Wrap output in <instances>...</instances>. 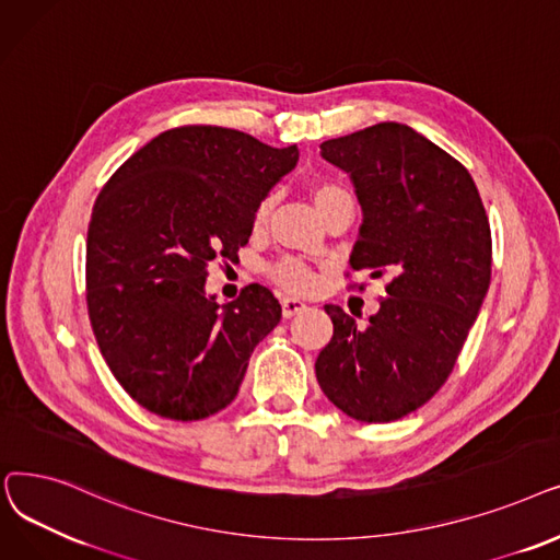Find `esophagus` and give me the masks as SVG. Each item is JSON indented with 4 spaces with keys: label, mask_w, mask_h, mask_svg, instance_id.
Listing matches in <instances>:
<instances>
[{
    "label": "esophagus",
    "mask_w": 560,
    "mask_h": 560,
    "mask_svg": "<svg viewBox=\"0 0 560 560\" xmlns=\"http://www.w3.org/2000/svg\"><path fill=\"white\" fill-rule=\"evenodd\" d=\"M280 303H282V316L284 318H291V316H296V314L307 310V305L303 301H299V299H282Z\"/></svg>",
    "instance_id": "34e87169"
}]
</instances>
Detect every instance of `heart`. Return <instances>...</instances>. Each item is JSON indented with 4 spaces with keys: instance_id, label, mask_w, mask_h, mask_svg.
Returning a JSON list of instances; mask_svg holds the SVG:
<instances>
[{
    "instance_id": "heart-1",
    "label": "heart",
    "mask_w": 560,
    "mask_h": 560,
    "mask_svg": "<svg viewBox=\"0 0 560 560\" xmlns=\"http://www.w3.org/2000/svg\"><path fill=\"white\" fill-rule=\"evenodd\" d=\"M310 196H312V200H314L318 211H324L328 205H332L337 200L351 198V194L346 191L343 186L335 184V182H314L310 186ZM273 202H276L273 196L264 198L259 202V207L255 211V225H264L266 223V219H269L271 209H273ZM271 276H273V280L280 287H284L289 291H296V294H307V291H312L314 284H316V276L307 269L305 264H301L296 259H284V261L276 264L273 269H271Z\"/></svg>"
}]
</instances>
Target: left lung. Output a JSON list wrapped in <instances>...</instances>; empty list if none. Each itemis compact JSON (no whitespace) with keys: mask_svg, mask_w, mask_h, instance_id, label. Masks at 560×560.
Instances as JSON below:
<instances>
[{"mask_svg":"<svg viewBox=\"0 0 560 560\" xmlns=\"http://www.w3.org/2000/svg\"><path fill=\"white\" fill-rule=\"evenodd\" d=\"M322 156L349 173L362 207L353 271L392 280L366 326L326 305L335 330L316 381L358 421L401 419L444 385L483 305L490 223L467 168L408 125L324 141Z\"/></svg>","mask_w":560,"mask_h":560,"instance_id":"obj_1","label":"left lung"}]
</instances>
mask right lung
<instances>
[{"instance_id":"add662e5","label":"right lung","mask_w":560,"mask_h":560,"mask_svg":"<svg viewBox=\"0 0 560 560\" xmlns=\"http://www.w3.org/2000/svg\"><path fill=\"white\" fill-rule=\"evenodd\" d=\"M296 162V145L189 125L162 131L104 184L86 242L89 316L112 374L145 410L196 421L234 401L282 307L261 284L219 305L207 264L248 244L259 202Z\"/></svg>"}]
</instances>
